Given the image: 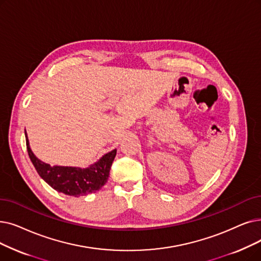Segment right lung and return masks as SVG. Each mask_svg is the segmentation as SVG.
<instances>
[{"label":"right lung","instance_id":"right-lung-1","mask_svg":"<svg viewBox=\"0 0 261 261\" xmlns=\"http://www.w3.org/2000/svg\"><path fill=\"white\" fill-rule=\"evenodd\" d=\"M25 139L29 156L39 176L54 190L74 197L94 193L106 185L112 163L114 161L117 151L114 149L103 154L97 162L85 168L59 165L51 166L39 160L34 154L31 149L27 132Z\"/></svg>","mask_w":261,"mask_h":261}]
</instances>
